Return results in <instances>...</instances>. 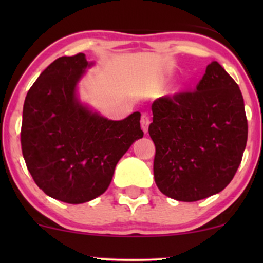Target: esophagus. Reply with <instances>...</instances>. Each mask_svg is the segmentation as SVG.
I'll return each instance as SVG.
<instances>
[{
    "label": "esophagus",
    "mask_w": 263,
    "mask_h": 263,
    "mask_svg": "<svg viewBox=\"0 0 263 263\" xmlns=\"http://www.w3.org/2000/svg\"><path fill=\"white\" fill-rule=\"evenodd\" d=\"M148 126H149L148 114H142V116H141V127H142V129H143L144 132H147V129H148Z\"/></svg>",
    "instance_id": "1"
}]
</instances>
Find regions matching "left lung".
<instances>
[{
  "label": "left lung",
  "mask_w": 263,
  "mask_h": 263,
  "mask_svg": "<svg viewBox=\"0 0 263 263\" xmlns=\"http://www.w3.org/2000/svg\"><path fill=\"white\" fill-rule=\"evenodd\" d=\"M152 112L153 173L163 194L197 201L225 189L247 142L242 93L225 69L211 62L197 89L157 99Z\"/></svg>",
  "instance_id": "obj_1"
}]
</instances>
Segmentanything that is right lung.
<instances>
[{
  "instance_id": "add662e5",
  "label": "right lung",
  "mask_w": 263,
  "mask_h": 263,
  "mask_svg": "<svg viewBox=\"0 0 263 263\" xmlns=\"http://www.w3.org/2000/svg\"><path fill=\"white\" fill-rule=\"evenodd\" d=\"M87 66L83 53L55 59L23 105L21 146L27 168L45 194L69 204L101 195L120 158L143 137L140 112L111 121L78 101L75 87Z\"/></svg>"
}]
</instances>
